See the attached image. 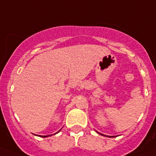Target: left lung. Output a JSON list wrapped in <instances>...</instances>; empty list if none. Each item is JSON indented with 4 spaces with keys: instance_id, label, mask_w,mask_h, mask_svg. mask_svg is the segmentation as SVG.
<instances>
[{
    "instance_id": "8db88e82",
    "label": "left lung",
    "mask_w": 156,
    "mask_h": 156,
    "mask_svg": "<svg viewBox=\"0 0 156 156\" xmlns=\"http://www.w3.org/2000/svg\"><path fill=\"white\" fill-rule=\"evenodd\" d=\"M100 134H101V135L103 136H106V135H104V134H102V133H100ZM107 137H108V136H107ZM111 138H113V137H111Z\"/></svg>"
}]
</instances>
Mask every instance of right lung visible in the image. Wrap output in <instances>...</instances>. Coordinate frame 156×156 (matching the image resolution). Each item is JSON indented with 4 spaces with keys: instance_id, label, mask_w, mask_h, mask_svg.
I'll return each mask as SVG.
<instances>
[{
    "instance_id": "add662e5",
    "label": "right lung",
    "mask_w": 156,
    "mask_h": 156,
    "mask_svg": "<svg viewBox=\"0 0 156 156\" xmlns=\"http://www.w3.org/2000/svg\"><path fill=\"white\" fill-rule=\"evenodd\" d=\"M59 131H60V130H59ZM59 131H58V132H59ZM58 132H57V133H58ZM48 136H50V135H48ZM40 137H42V138H46V137H48V136L47 135H46V136H40Z\"/></svg>"
}]
</instances>
